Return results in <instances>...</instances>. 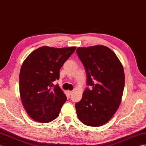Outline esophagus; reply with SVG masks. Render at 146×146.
Masks as SVG:
<instances>
[{
    "label": "esophagus",
    "mask_w": 146,
    "mask_h": 146,
    "mask_svg": "<svg viewBox=\"0 0 146 146\" xmlns=\"http://www.w3.org/2000/svg\"><path fill=\"white\" fill-rule=\"evenodd\" d=\"M67 93H68V96H70V95H72V94L73 93V91H67Z\"/></svg>",
    "instance_id": "obj_1"
}]
</instances>
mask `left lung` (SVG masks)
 I'll return each instance as SVG.
<instances>
[{
	"instance_id": "8db88e82",
	"label": "left lung",
	"mask_w": 146,
	"mask_h": 146,
	"mask_svg": "<svg viewBox=\"0 0 146 146\" xmlns=\"http://www.w3.org/2000/svg\"><path fill=\"white\" fill-rule=\"evenodd\" d=\"M76 53L85 68L88 86L75 104L78 117L86 125L100 126L110 120L121 103L124 70L117 56L106 46L78 47Z\"/></svg>"
}]
</instances>
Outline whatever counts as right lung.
<instances>
[{
    "label": "right lung",
    "mask_w": 146,
    "mask_h": 146,
    "mask_svg": "<svg viewBox=\"0 0 146 146\" xmlns=\"http://www.w3.org/2000/svg\"><path fill=\"white\" fill-rule=\"evenodd\" d=\"M76 47H40L25 59L20 72L21 102L33 119L48 123L57 118L66 96L58 84L60 70Z\"/></svg>",
    "instance_id": "add662e5"
}]
</instances>
